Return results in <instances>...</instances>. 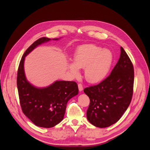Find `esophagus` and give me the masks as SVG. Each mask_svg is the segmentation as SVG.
Segmentation results:
<instances>
[{
	"label": "esophagus",
	"mask_w": 150,
	"mask_h": 150,
	"mask_svg": "<svg viewBox=\"0 0 150 150\" xmlns=\"http://www.w3.org/2000/svg\"><path fill=\"white\" fill-rule=\"evenodd\" d=\"M78 88H79V91H82L83 89V87L82 84H81V83L78 84Z\"/></svg>",
	"instance_id": "34e87169"
}]
</instances>
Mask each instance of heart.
<instances>
[{
    "label": "heart",
    "mask_w": 150,
    "mask_h": 150,
    "mask_svg": "<svg viewBox=\"0 0 150 150\" xmlns=\"http://www.w3.org/2000/svg\"><path fill=\"white\" fill-rule=\"evenodd\" d=\"M112 59V54L109 49L93 44H86L77 49L74 62H69L68 66L74 76H79V69L84 68L86 79L90 83H96L106 76Z\"/></svg>",
    "instance_id": "heart-1"
}]
</instances>
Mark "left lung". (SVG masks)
Masks as SVG:
<instances>
[{
  "label": "left lung",
  "instance_id": "left-lung-1",
  "mask_svg": "<svg viewBox=\"0 0 150 150\" xmlns=\"http://www.w3.org/2000/svg\"><path fill=\"white\" fill-rule=\"evenodd\" d=\"M134 68L124 49L110 76L98 84L84 89L90 103L87 118L94 126L106 128L118 121L132 99Z\"/></svg>",
  "mask_w": 150,
  "mask_h": 150
}]
</instances>
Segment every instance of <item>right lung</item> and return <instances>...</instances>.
<instances>
[{
    "label": "right lung",
    "instance_id": "obj_1",
    "mask_svg": "<svg viewBox=\"0 0 150 150\" xmlns=\"http://www.w3.org/2000/svg\"><path fill=\"white\" fill-rule=\"evenodd\" d=\"M50 40L41 38L30 45L21 58L17 77L22 112L35 125L46 128L54 127L63 120L67 101L79 92L74 81H57L48 87L38 88L27 81L24 70L25 57L39 45Z\"/></svg>",
    "mask_w": 150,
    "mask_h": 150
}]
</instances>
